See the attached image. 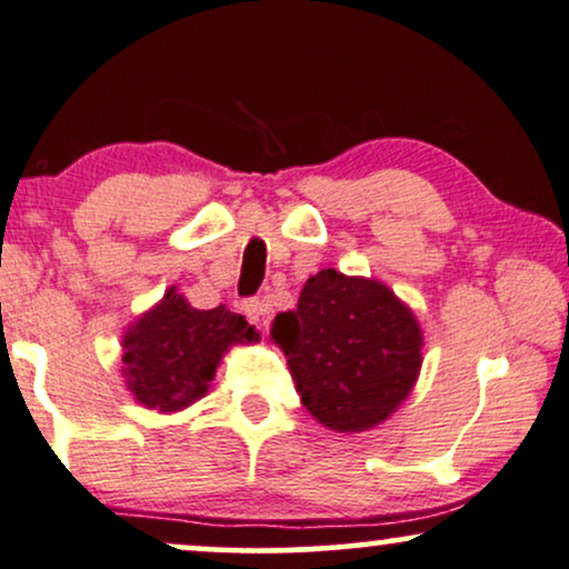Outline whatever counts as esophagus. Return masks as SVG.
<instances>
[{
  "instance_id": "34e87169",
  "label": "esophagus",
  "mask_w": 569,
  "mask_h": 569,
  "mask_svg": "<svg viewBox=\"0 0 569 569\" xmlns=\"http://www.w3.org/2000/svg\"><path fill=\"white\" fill-rule=\"evenodd\" d=\"M241 309H243V315H247L249 318V322H254V326H260V320L264 318V315H268V301L264 299H247L241 305Z\"/></svg>"
}]
</instances>
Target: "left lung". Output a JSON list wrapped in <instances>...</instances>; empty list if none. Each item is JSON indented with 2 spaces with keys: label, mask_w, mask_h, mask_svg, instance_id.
<instances>
[{
  "label": "left lung",
  "mask_w": 569,
  "mask_h": 569,
  "mask_svg": "<svg viewBox=\"0 0 569 569\" xmlns=\"http://www.w3.org/2000/svg\"><path fill=\"white\" fill-rule=\"evenodd\" d=\"M270 338L286 355L301 405L336 433L386 422L422 368L412 309L380 280L333 268L307 278L297 309L276 315Z\"/></svg>",
  "instance_id": "obj_1"
}]
</instances>
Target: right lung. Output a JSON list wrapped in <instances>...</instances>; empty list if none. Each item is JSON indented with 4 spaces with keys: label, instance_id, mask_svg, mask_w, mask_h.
Wrapping results in <instances>:
<instances>
[{
    "label": "right lung",
    "instance_id": "1",
    "mask_svg": "<svg viewBox=\"0 0 569 569\" xmlns=\"http://www.w3.org/2000/svg\"><path fill=\"white\" fill-rule=\"evenodd\" d=\"M254 326L226 307L197 309L172 289L139 315L123 336L126 388L141 407L170 415L207 397L220 359L254 343Z\"/></svg>",
    "mask_w": 569,
    "mask_h": 569
}]
</instances>
